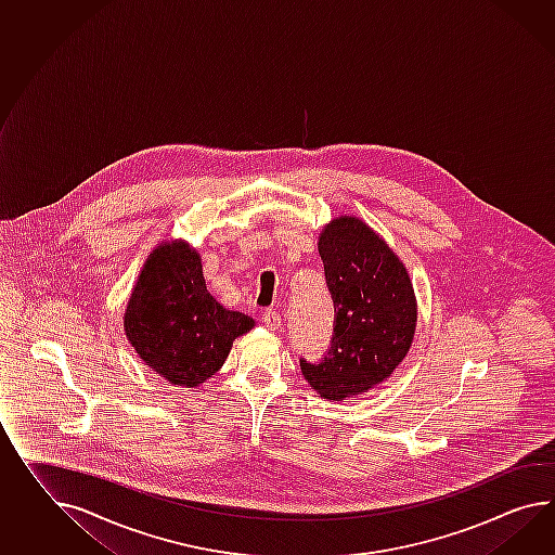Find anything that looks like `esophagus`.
<instances>
[{
    "instance_id": "obj_1",
    "label": "esophagus",
    "mask_w": 555,
    "mask_h": 555,
    "mask_svg": "<svg viewBox=\"0 0 555 555\" xmlns=\"http://www.w3.org/2000/svg\"><path fill=\"white\" fill-rule=\"evenodd\" d=\"M261 322L270 327V330H280L282 327V315L273 312V310H266V312L261 313Z\"/></svg>"
}]
</instances>
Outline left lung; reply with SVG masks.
Returning a JSON list of instances; mask_svg holds the SVG:
<instances>
[{"label": "left lung", "instance_id": "left-lung-1", "mask_svg": "<svg viewBox=\"0 0 555 555\" xmlns=\"http://www.w3.org/2000/svg\"><path fill=\"white\" fill-rule=\"evenodd\" d=\"M318 251L334 301V334L320 362L299 358V366L320 397L356 398L384 383L411 350L414 289L404 263L358 217L332 219Z\"/></svg>", "mask_w": 555, "mask_h": 555}]
</instances>
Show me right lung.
Instances as JSON below:
<instances>
[{"label": "right lung", "mask_w": 555, "mask_h": 555, "mask_svg": "<svg viewBox=\"0 0 555 555\" xmlns=\"http://www.w3.org/2000/svg\"><path fill=\"white\" fill-rule=\"evenodd\" d=\"M254 324L207 292L201 256L181 240L153 249L125 312L128 341L144 364L185 388L211 378Z\"/></svg>", "instance_id": "1"}]
</instances>
